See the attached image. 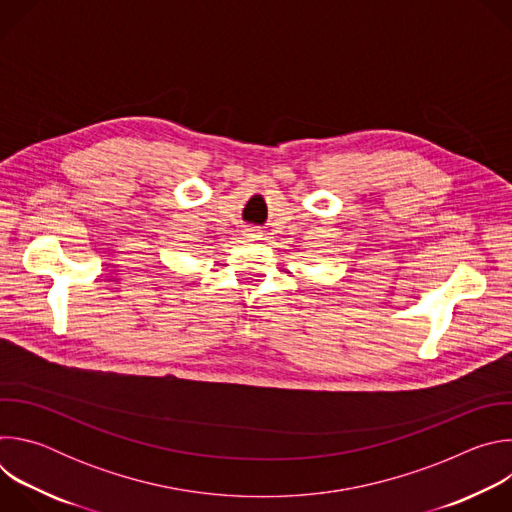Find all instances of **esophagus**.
Instances as JSON below:
<instances>
[{
	"label": "esophagus",
	"mask_w": 512,
	"mask_h": 512,
	"mask_svg": "<svg viewBox=\"0 0 512 512\" xmlns=\"http://www.w3.org/2000/svg\"><path fill=\"white\" fill-rule=\"evenodd\" d=\"M245 235H247L249 239H259V231H257V229H253V227L245 229Z\"/></svg>",
	"instance_id": "34e87169"
}]
</instances>
